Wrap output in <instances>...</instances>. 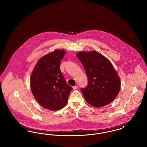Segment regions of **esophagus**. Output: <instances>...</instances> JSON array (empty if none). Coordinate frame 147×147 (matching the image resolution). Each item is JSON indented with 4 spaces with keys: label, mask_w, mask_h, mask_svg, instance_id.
<instances>
[{
    "label": "esophagus",
    "mask_w": 147,
    "mask_h": 147,
    "mask_svg": "<svg viewBox=\"0 0 147 147\" xmlns=\"http://www.w3.org/2000/svg\"><path fill=\"white\" fill-rule=\"evenodd\" d=\"M78 88V86H73V89H77V88Z\"/></svg>",
    "instance_id": "1"
}]
</instances>
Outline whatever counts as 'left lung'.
Wrapping results in <instances>:
<instances>
[{"label":"left lung","mask_w":147,"mask_h":147,"mask_svg":"<svg viewBox=\"0 0 147 147\" xmlns=\"http://www.w3.org/2000/svg\"><path fill=\"white\" fill-rule=\"evenodd\" d=\"M83 65L88 80L87 86L81 91L86 102L99 108L111 103L121 88V80L111 62L95 51L77 54Z\"/></svg>","instance_id":"1"}]
</instances>
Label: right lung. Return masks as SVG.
Returning <instances> with one entry per match:
<instances>
[{
	"label": "right lung",
	"mask_w": 147,
	"mask_h": 147,
	"mask_svg": "<svg viewBox=\"0 0 147 147\" xmlns=\"http://www.w3.org/2000/svg\"><path fill=\"white\" fill-rule=\"evenodd\" d=\"M66 53L57 49L45 55L37 62L31 75L32 93L39 104L48 110L63 108L73 90L60 69L61 61Z\"/></svg>",
	"instance_id": "right-lung-1"
}]
</instances>
